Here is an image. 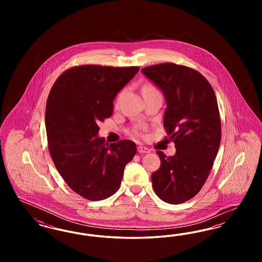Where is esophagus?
Segmentation results:
<instances>
[{
	"label": "esophagus",
	"mask_w": 262,
	"mask_h": 262,
	"mask_svg": "<svg viewBox=\"0 0 262 262\" xmlns=\"http://www.w3.org/2000/svg\"><path fill=\"white\" fill-rule=\"evenodd\" d=\"M137 152L138 153H149L150 150L147 147H144V146H137Z\"/></svg>",
	"instance_id": "1"
}]
</instances>
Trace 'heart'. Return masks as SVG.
Here are the masks:
<instances>
[{
	"instance_id": "obj_1",
	"label": "heart",
	"mask_w": 262,
	"mask_h": 262,
	"mask_svg": "<svg viewBox=\"0 0 262 262\" xmlns=\"http://www.w3.org/2000/svg\"><path fill=\"white\" fill-rule=\"evenodd\" d=\"M148 91H158V89L155 88V86H153V85L147 84V85H145V86L143 88V89H142V93H144V92H148ZM122 96H123V91H122V92H120V93L118 94L117 98H116L115 104H116L117 106L119 105L120 101L122 99ZM141 130H142V127H141L140 125H136V126L133 128L132 134H133V135H135V136H140V135H141Z\"/></svg>"
}]
</instances>
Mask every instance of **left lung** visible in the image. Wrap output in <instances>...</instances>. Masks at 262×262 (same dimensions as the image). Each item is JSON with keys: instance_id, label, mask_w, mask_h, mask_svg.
I'll return each mask as SVG.
<instances>
[{"instance_id": "8db88e82", "label": "left lung", "mask_w": 262, "mask_h": 262, "mask_svg": "<svg viewBox=\"0 0 262 262\" xmlns=\"http://www.w3.org/2000/svg\"><path fill=\"white\" fill-rule=\"evenodd\" d=\"M141 72L164 93L163 125L177 149L169 157L157 151L161 165L151 176L152 186L163 201L180 204L200 192L216 158L221 141L217 99L207 79L191 68L164 62Z\"/></svg>"}]
</instances>
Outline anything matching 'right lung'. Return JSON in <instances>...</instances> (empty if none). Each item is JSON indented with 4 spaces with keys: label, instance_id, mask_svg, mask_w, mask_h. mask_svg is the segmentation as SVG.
Returning a JSON list of instances; mask_svg holds the SVG:
<instances>
[{
    "label": "right lung",
    "instance_id": "1",
    "mask_svg": "<svg viewBox=\"0 0 262 262\" xmlns=\"http://www.w3.org/2000/svg\"><path fill=\"white\" fill-rule=\"evenodd\" d=\"M138 67H73L51 89L45 125L51 158L63 181L85 200H103L121 186L125 165L137 153L134 141L105 143L99 122L112 116L113 100Z\"/></svg>",
    "mask_w": 262,
    "mask_h": 262
}]
</instances>
